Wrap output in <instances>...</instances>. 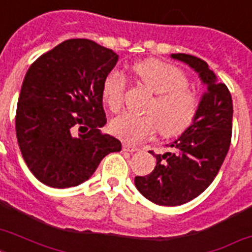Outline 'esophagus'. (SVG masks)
Wrapping results in <instances>:
<instances>
[{
  "instance_id": "34e87169",
  "label": "esophagus",
  "mask_w": 252,
  "mask_h": 252,
  "mask_svg": "<svg viewBox=\"0 0 252 252\" xmlns=\"http://www.w3.org/2000/svg\"><path fill=\"white\" fill-rule=\"evenodd\" d=\"M123 150L124 152H130V153H133V152H138V148L137 146H133V145H130V144H126V142H124L123 144Z\"/></svg>"
}]
</instances>
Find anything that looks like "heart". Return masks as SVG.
<instances>
[{
    "label": "heart",
    "mask_w": 252,
    "mask_h": 252,
    "mask_svg": "<svg viewBox=\"0 0 252 252\" xmlns=\"http://www.w3.org/2000/svg\"><path fill=\"white\" fill-rule=\"evenodd\" d=\"M133 74L154 93L144 115L123 112L114 118L110 128L124 141L137 144L157 130L163 137H174L187 130L195 122L200 98L188 85L183 70L165 61L146 60L133 66ZM126 77L119 72L108 73L102 84V99L112 112L122 108L126 94Z\"/></svg>",
    "instance_id": "1"
}]
</instances>
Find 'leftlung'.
Listing matches in <instances>:
<instances>
[{
    "mask_svg": "<svg viewBox=\"0 0 252 252\" xmlns=\"http://www.w3.org/2000/svg\"><path fill=\"white\" fill-rule=\"evenodd\" d=\"M188 64L207 85L195 122L165 154H154L157 165L146 176H136L140 193L158 205H182L204 192L219 174L231 142L233 100L230 91L219 82L208 64L199 57L174 53Z\"/></svg>",
    "mask_w": 252,
    "mask_h": 252,
    "instance_id": "left-lung-1",
    "label": "left lung"
}]
</instances>
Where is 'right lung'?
<instances>
[{"label": "right lung", "instance_id": "add662e5", "mask_svg": "<svg viewBox=\"0 0 252 252\" xmlns=\"http://www.w3.org/2000/svg\"><path fill=\"white\" fill-rule=\"evenodd\" d=\"M119 56L89 39H69L33 61L18 99L15 130L22 157L41 183L74 187L90 178L118 138L107 123L102 84Z\"/></svg>", "mask_w": 252, "mask_h": 252}]
</instances>
